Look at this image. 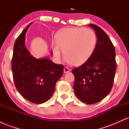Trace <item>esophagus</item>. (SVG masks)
<instances>
[{
    "label": "esophagus",
    "instance_id": "34e87169",
    "mask_svg": "<svg viewBox=\"0 0 129 129\" xmlns=\"http://www.w3.org/2000/svg\"><path fill=\"white\" fill-rule=\"evenodd\" d=\"M70 71V70L69 68H68L67 67H65L64 69H63V72H64L65 73H68V72H69Z\"/></svg>",
    "mask_w": 129,
    "mask_h": 129
}]
</instances>
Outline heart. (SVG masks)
Returning a JSON list of instances; mask_svg holds the SVG:
<instances>
[{
  "mask_svg": "<svg viewBox=\"0 0 129 129\" xmlns=\"http://www.w3.org/2000/svg\"><path fill=\"white\" fill-rule=\"evenodd\" d=\"M56 45L53 48L57 59L61 57L60 50L65 59L72 66H79L86 62L92 54L96 43V36L88 28H66L55 36Z\"/></svg>",
  "mask_w": 129,
  "mask_h": 129,
  "instance_id": "b5f03b06",
  "label": "heart"
}]
</instances>
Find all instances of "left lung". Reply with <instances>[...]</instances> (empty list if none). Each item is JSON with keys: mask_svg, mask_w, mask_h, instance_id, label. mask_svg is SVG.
Here are the masks:
<instances>
[{"mask_svg": "<svg viewBox=\"0 0 129 129\" xmlns=\"http://www.w3.org/2000/svg\"><path fill=\"white\" fill-rule=\"evenodd\" d=\"M89 25L96 32V45L88 59L72 70V73L75 76L73 89L76 96L83 103L93 104L110 92L116 62L115 47L109 37L100 26Z\"/></svg>", "mask_w": 129, "mask_h": 129, "instance_id": "8db88e82", "label": "left lung"}]
</instances>
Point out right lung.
I'll use <instances>...</instances> for the list:
<instances>
[{
    "mask_svg": "<svg viewBox=\"0 0 129 129\" xmlns=\"http://www.w3.org/2000/svg\"><path fill=\"white\" fill-rule=\"evenodd\" d=\"M31 24L26 26L14 43L11 69L20 94L33 103L42 104L54 93L56 82L62 76L63 66L55 64L47 57L36 59L31 55L25 45V39Z\"/></svg>",
    "mask_w": 129,
    "mask_h": 129,
    "instance_id": "right-lung-1",
    "label": "right lung"
}]
</instances>
